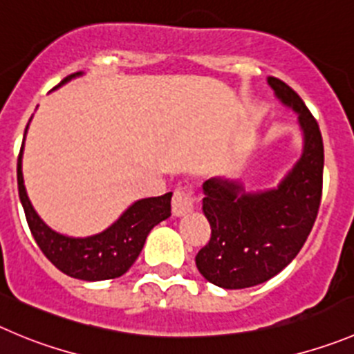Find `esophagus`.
Here are the masks:
<instances>
[{
    "label": "esophagus",
    "mask_w": 354,
    "mask_h": 354,
    "mask_svg": "<svg viewBox=\"0 0 354 354\" xmlns=\"http://www.w3.org/2000/svg\"><path fill=\"white\" fill-rule=\"evenodd\" d=\"M196 203V196L191 187L179 186L174 191V198H171V208H174L175 215H184L191 212Z\"/></svg>",
    "instance_id": "obj_1"
}]
</instances>
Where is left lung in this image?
Here are the masks:
<instances>
[{
  "label": "left lung",
  "instance_id": "8db88e82",
  "mask_svg": "<svg viewBox=\"0 0 354 354\" xmlns=\"http://www.w3.org/2000/svg\"><path fill=\"white\" fill-rule=\"evenodd\" d=\"M276 97L299 113L304 153L276 189L245 194L238 183L208 179L203 212L212 227L196 254L205 280L236 290L264 283L287 268L308 240L323 189V139L304 100L281 80L269 76Z\"/></svg>",
  "mask_w": 354,
  "mask_h": 354
}]
</instances>
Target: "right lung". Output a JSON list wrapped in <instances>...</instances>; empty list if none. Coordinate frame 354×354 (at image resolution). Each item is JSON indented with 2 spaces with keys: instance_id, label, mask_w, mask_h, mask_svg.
<instances>
[{
  "instance_id": "obj_1",
  "label": "right lung",
  "mask_w": 354,
  "mask_h": 354,
  "mask_svg": "<svg viewBox=\"0 0 354 354\" xmlns=\"http://www.w3.org/2000/svg\"><path fill=\"white\" fill-rule=\"evenodd\" d=\"M78 74L82 73L64 78L59 86ZM22 149L24 144L17 160V184L29 230L45 257L71 278L100 281L124 274L139 257L149 231L170 217L171 193H167L163 196L136 201L109 230L95 236L69 238L55 233L38 217L26 193L22 179Z\"/></svg>"
}]
</instances>
